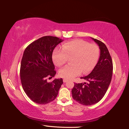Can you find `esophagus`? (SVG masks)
Instances as JSON below:
<instances>
[{"instance_id":"1","label":"esophagus","mask_w":129,"mask_h":129,"mask_svg":"<svg viewBox=\"0 0 129 129\" xmlns=\"http://www.w3.org/2000/svg\"><path fill=\"white\" fill-rule=\"evenodd\" d=\"M67 81H68V80L65 79V78H64V79H63V82H67Z\"/></svg>"}]
</instances>
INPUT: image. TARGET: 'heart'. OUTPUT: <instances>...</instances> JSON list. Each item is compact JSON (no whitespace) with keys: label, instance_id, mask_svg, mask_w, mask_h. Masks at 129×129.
<instances>
[{"label":"heart","instance_id":"1","mask_svg":"<svg viewBox=\"0 0 129 129\" xmlns=\"http://www.w3.org/2000/svg\"><path fill=\"white\" fill-rule=\"evenodd\" d=\"M99 56L100 49L97 45L77 39L66 43L62 49H54L52 59L56 65L61 67L68 61V58L72 57V64L67 65L58 72L61 77L71 80L80 75L82 71L84 74H87L92 71Z\"/></svg>","mask_w":129,"mask_h":129}]
</instances>
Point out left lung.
Masks as SVG:
<instances>
[{
  "instance_id": "1",
  "label": "left lung",
  "mask_w": 129,
  "mask_h": 129,
  "mask_svg": "<svg viewBox=\"0 0 129 129\" xmlns=\"http://www.w3.org/2000/svg\"><path fill=\"white\" fill-rule=\"evenodd\" d=\"M100 49L97 64L89 75L81 78L88 83H75L72 89L73 99L80 104L88 106L99 102L105 94L112 80L113 61L106 46L104 43L92 38Z\"/></svg>"
}]
</instances>
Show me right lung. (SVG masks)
Returning a JSON list of instances; mask_svg holds the SVG:
<instances>
[{
	"label": "right lung",
	"mask_w": 129,
	"mask_h": 129,
	"mask_svg": "<svg viewBox=\"0 0 129 129\" xmlns=\"http://www.w3.org/2000/svg\"><path fill=\"white\" fill-rule=\"evenodd\" d=\"M62 39L44 36L30 43L24 52L20 65V80L24 91L38 104H47L56 99L63 84L62 78L51 82L47 78L55 76L52 53Z\"/></svg>",
	"instance_id": "right-lung-1"
}]
</instances>
